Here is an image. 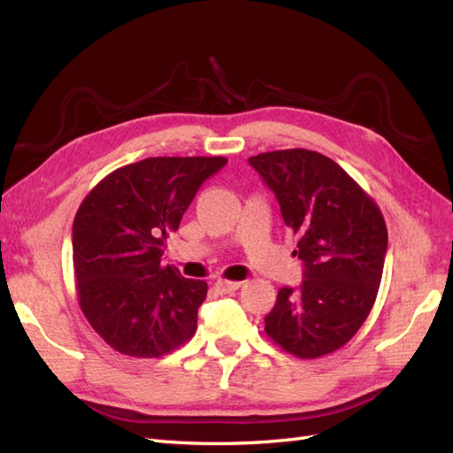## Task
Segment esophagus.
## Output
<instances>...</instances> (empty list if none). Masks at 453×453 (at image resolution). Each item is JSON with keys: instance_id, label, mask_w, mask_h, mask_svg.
<instances>
[{"instance_id": "1", "label": "esophagus", "mask_w": 453, "mask_h": 453, "mask_svg": "<svg viewBox=\"0 0 453 453\" xmlns=\"http://www.w3.org/2000/svg\"><path fill=\"white\" fill-rule=\"evenodd\" d=\"M242 286H243V282H229V280H218L214 284L218 294H232V292L239 290Z\"/></svg>"}]
</instances>
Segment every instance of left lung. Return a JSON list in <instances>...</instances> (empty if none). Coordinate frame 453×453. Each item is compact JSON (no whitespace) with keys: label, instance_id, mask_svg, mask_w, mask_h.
<instances>
[{"label":"left lung","instance_id":"8db88e82","mask_svg":"<svg viewBox=\"0 0 453 453\" xmlns=\"http://www.w3.org/2000/svg\"><path fill=\"white\" fill-rule=\"evenodd\" d=\"M297 237L303 282L280 288L265 317L271 339L297 358L339 350L358 333L380 290L388 227L378 204L339 163L310 150L249 157Z\"/></svg>","mask_w":453,"mask_h":453}]
</instances>
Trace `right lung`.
Wrapping results in <instances>:
<instances>
[{"instance_id":"1","label":"right lung","mask_w":453,"mask_h":453,"mask_svg":"<svg viewBox=\"0 0 453 453\" xmlns=\"http://www.w3.org/2000/svg\"><path fill=\"white\" fill-rule=\"evenodd\" d=\"M226 157H148L104 177L72 229L78 302L111 349L159 358L196 331L208 284L161 263L171 232Z\"/></svg>"}]
</instances>
